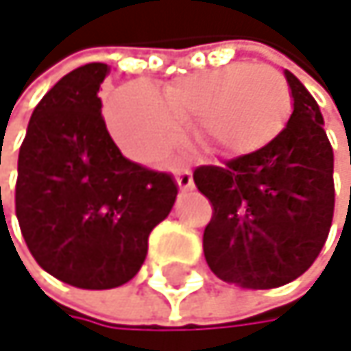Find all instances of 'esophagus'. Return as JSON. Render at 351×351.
Returning <instances> with one entry per match:
<instances>
[{"mask_svg":"<svg viewBox=\"0 0 351 351\" xmlns=\"http://www.w3.org/2000/svg\"><path fill=\"white\" fill-rule=\"evenodd\" d=\"M177 185H179L181 191H191L193 189V177H191L189 170H181L177 174Z\"/></svg>","mask_w":351,"mask_h":351,"instance_id":"34e87169","label":"esophagus"}]
</instances>
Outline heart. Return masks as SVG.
I'll return each mask as SVG.
<instances>
[{"instance_id": "1", "label": "heart", "mask_w": 351, "mask_h": 351, "mask_svg": "<svg viewBox=\"0 0 351 351\" xmlns=\"http://www.w3.org/2000/svg\"><path fill=\"white\" fill-rule=\"evenodd\" d=\"M289 112L291 91L277 68L237 62L185 74L158 91L124 85L106 104V124L129 158L156 166L181 145V127L191 122L206 147L241 156L277 137Z\"/></svg>"}]
</instances>
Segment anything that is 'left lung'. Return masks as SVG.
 <instances>
[{"instance_id": "8db88e82", "label": "left lung", "mask_w": 351, "mask_h": 351, "mask_svg": "<svg viewBox=\"0 0 351 351\" xmlns=\"http://www.w3.org/2000/svg\"><path fill=\"white\" fill-rule=\"evenodd\" d=\"M293 112L264 147L224 166H199L197 189L214 212L204 256L218 279L272 289L304 274L327 241L333 208V147L316 99L285 70Z\"/></svg>"}]
</instances>
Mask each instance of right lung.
Segmentation results:
<instances>
[{"label": "right lung", "instance_id": "obj_1", "mask_svg": "<svg viewBox=\"0 0 351 351\" xmlns=\"http://www.w3.org/2000/svg\"><path fill=\"white\" fill-rule=\"evenodd\" d=\"M108 64L62 77L37 104L18 154L16 216L37 264L81 289L131 281L147 237L172 210L177 183L127 160L101 116Z\"/></svg>", "mask_w": 351, "mask_h": 351}]
</instances>
